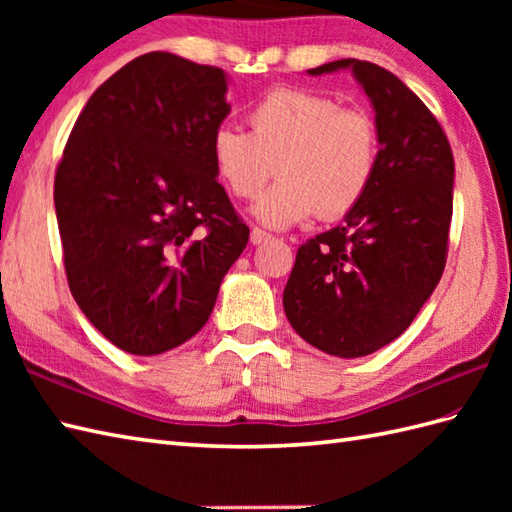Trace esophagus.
Instances as JSON below:
<instances>
[{
    "label": "esophagus",
    "mask_w": 512,
    "mask_h": 512,
    "mask_svg": "<svg viewBox=\"0 0 512 512\" xmlns=\"http://www.w3.org/2000/svg\"><path fill=\"white\" fill-rule=\"evenodd\" d=\"M270 235L266 231H262V228H250V244L257 246V244H264L268 242Z\"/></svg>",
    "instance_id": "34e87169"
}]
</instances>
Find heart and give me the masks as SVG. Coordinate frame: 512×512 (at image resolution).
Returning <instances> with one entry per match:
<instances>
[{"mask_svg": "<svg viewBox=\"0 0 512 512\" xmlns=\"http://www.w3.org/2000/svg\"><path fill=\"white\" fill-rule=\"evenodd\" d=\"M250 134L217 127L211 156L217 178L235 198L264 189L275 165L281 180L253 206L259 224L290 228L350 213L372 187L378 167V132L361 110H345L330 96L275 90L248 112Z\"/></svg>", "mask_w": 512, "mask_h": 512, "instance_id": "obj_1", "label": "heart"}]
</instances>
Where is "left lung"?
I'll list each match as a JSON object with an SVG mask.
<instances>
[{
    "mask_svg": "<svg viewBox=\"0 0 512 512\" xmlns=\"http://www.w3.org/2000/svg\"><path fill=\"white\" fill-rule=\"evenodd\" d=\"M350 70L378 132V167L343 222L308 239L284 288L292 328L317 350L358 358L405 332L447 262L455 165L447 136L416 94L376 63L341 59L310 76Z\"/></svg>",
    "mask_w": 512,
    "mask_h": 512,
    "instance_id": "1",
    "label": "left lung"
}]
</instances>
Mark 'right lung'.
I'll list each match as a JSON object with an SVG mask.
<instances>
[{
	"label": "right lung",
	"instance_id": "add662e5",
	"mask_svg": "<svg viewBox=\"0 0 512 512\" xmlns=\"http://www.w3.org/2000/svg\"><path fill=\"white\" fill-rule=\"evenodd\" d=\"M226 92L224 70L149 52L90 96L65 145L54 211L68 284L127 354L198 334L248 244L211 156Z\"/></svg>",
	"mask_w": 512,
	"mask_h": 512
}]
</instances>
